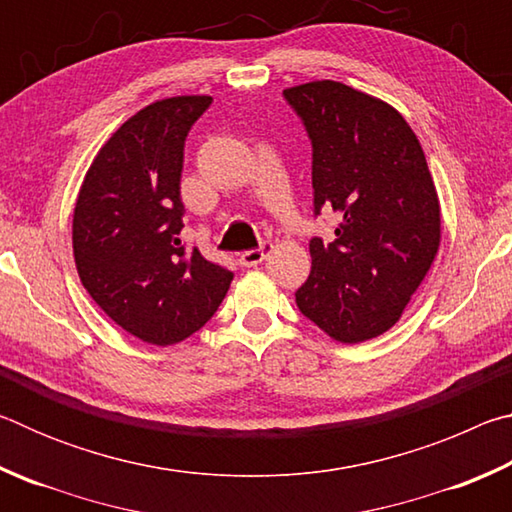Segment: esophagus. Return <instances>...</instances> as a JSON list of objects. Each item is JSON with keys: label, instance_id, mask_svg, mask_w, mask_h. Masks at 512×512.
Wrapping results in <instances>:
<instances>
[{"label": "esophagus", "instance_id": "34e87169", "mask_svg": "<svg viewBox=\"0 0 512 512\" xmlns=\"http://www.w3.org/2000/svg\"><path fill=\"white\" fill-rule=\"evenodd\" d=\"M268 253H271V246H268V244H264L262 248H257V250H246V253L239 255V264L246 266V268L257 266V264L264 262Z\"/></svg>", "mask_w": 512, "mask_h": 512}]
</instances>
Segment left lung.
Segmentation results:
<instances>
[{
    "label": "left lung",
    "instance_id": "1",
    "mask_svg": "<svg viewBox=\"0 0 512 512\" xmlns=\"http://www.w3.org/2000/svg\"><path fill=\"white\" fill-rule=\"evenodd\" d=\"M314 144V205L341 216L311 239L298 309L329 339L363 343L391 329L438 255L443 223L427 158L391 103L339 81L284 90Z\"/></svg>",
    "mask_w": 512,
    "mask_h": 512
}]
</instances>
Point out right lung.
Returning <instances> with one entry per match:
<instances>
[{
	"instance_id": "add662e5",
	"label": "right lung",
	"mask_w": 512,
	"mask_h": 512,
	"mask_svg": "<svg viewBox=\"0 0 512 512\" xmlns=\"http://www.w3.org/2000/svg\"><path fill=\"white\" fill-rule=\"evenodd\" d=\"M210 103L183 94L137 110L94 155L74 205L81 284L121 329L162 348L198 332L232 282L178 237L185 137Z\"/></svg>"
}]
</instances>
